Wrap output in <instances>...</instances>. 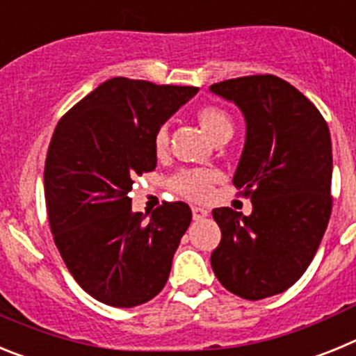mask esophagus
<instances>
[{
  "label": "esophagus",
  "mask_w": 356,
  "mask_h": 356,
  "mask_svg": "<svg viewBox=\"0 0 356 356\" xmlns=\"http://www.w3.org/2000/svg\"><path fill=\"white\" fill-rule=\"evenodd\" d=\"M209 216V210L205 209V207H193V217L196 219V221H200V219H205V217Z\"/></svg>",
  "instance_id": "1"
}]
</instances>
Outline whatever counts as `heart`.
I'll list each match as a JSON object with an SVG mask.
<instances>
[{
  "label": "heart",
  "instance_id": "obj_1",
  "mask_svg": "<svg viewBox=\"0 0 356 356\" xmlns=\"http://www.w3.org/2000/svg\"><path fill=\"white\" fill-rule=\"evenodd\" d=\"M201 127L205 128L210 137L222 134V131H234V122L225 110L219 106H205L200 112ZM169 146V124H162L155 134L156 153H163ZM216 180V172L209 169H184L176 172L171 178V187L176 193L191 200H205L210 193V184Z\"/></svg>",
  "mask_w": 356,
  "mask_h": 356
}]
</instances>
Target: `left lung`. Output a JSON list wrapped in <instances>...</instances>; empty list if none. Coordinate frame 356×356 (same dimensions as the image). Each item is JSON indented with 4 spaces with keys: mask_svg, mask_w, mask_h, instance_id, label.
<instances>
[{
    "mask_svg": "<svg viewBox=\"0 0 356 356\" xmlns=\"http://www.w3.org/2000/svg\"><path fill=\"white\" fill-rule=\"evenodd\" d=\"M246 119V143L234 185L253 212L221 207L212 216L221 242L210 264L244 300L280 294L312 262L332 213V139L325 118L289 81L273 74L210 85Z\"/></svg>",
    "mask_w": 356,
    "mask_h": 356,
    "instance_id": "obj_1",
    "label": "left lung"
}]
</instances>
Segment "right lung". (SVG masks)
Segmentation results:
<instances>
[{
  "label": "right lung",
  "instance_id": "add662e5",
  "mask_svg": "<svg viewBox=\"0 0 356 356\" xmlns=\"http://www.w3.org/2000/svg\"><path fill=\"white\" fill-rule=\"evenodd\" d=\"M197 87L112 78L58 121L44 165L53 241L94 300L131 308L163 289L193 212L184 201L134 212V180L156 168L155 134Z\"/></svg>",
  "mask_w": 356,
  "mask_h": 356
}]
</instances>
